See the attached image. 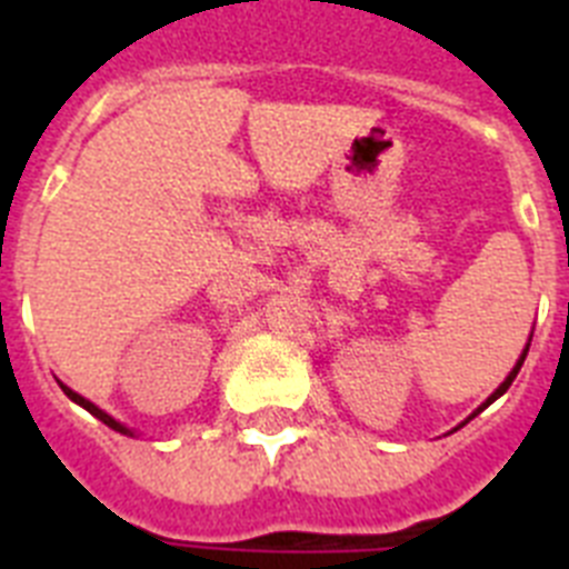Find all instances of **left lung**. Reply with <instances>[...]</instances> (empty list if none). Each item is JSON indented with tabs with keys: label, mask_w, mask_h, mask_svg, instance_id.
Returning <instances> with one entry per match:
<instances>
[{
	"label": "left lung",
	"mask_w": 569,
	"mask_h": 569,
	"mask_svg": "<svg viewBox=\"0 0 569 569\" xmlns=\"http://www.w3.org/2000/svg\"><path fill=\"white\" fill-rule=\"evenodd\" d=\"M527 350H530V345H527V347H525V353H521V356H519V361H516V367H512V370H510V376H507V379H505V381H501V385H499V387H496V393H492V396H490V399H487V401H485V405H481V407H479V410H476V413H472V416H479V413H481V410H485V407H487V405H492V401L499 399V396H505V393H507V387H510V385H512V379H516V376H519L521 365H525V356H527ZM472 416H470V419H472ZM470 419H467V421H470Z\"/></svg>",
	"instance_id": "1"
}]
</instances>
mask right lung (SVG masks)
<instances>
[{
  "label": "right lung",
  "instance_id": "1",
  "mask_svg": "<svg viewBox=\"0 0 569 569\" xmlns=\"http://www.w3.org/2000/svg\"><path fill=\"white\" fill-rule=\"evenodd\" d=\"M62 390H64V396H68L70 401H77L79 407H84L88 413H93L99 421H104V425H108L110 430H116V433H124V436H133V430H130V427H124L122 421H116L113 416H108V413H104V410H99V407L93 405V401H88V399H84V396L73 393V390H70V387H64V385H62Z\"/></svg>",
  "mask_w": 569,
  "mask_h": 569
}]
</instances>
